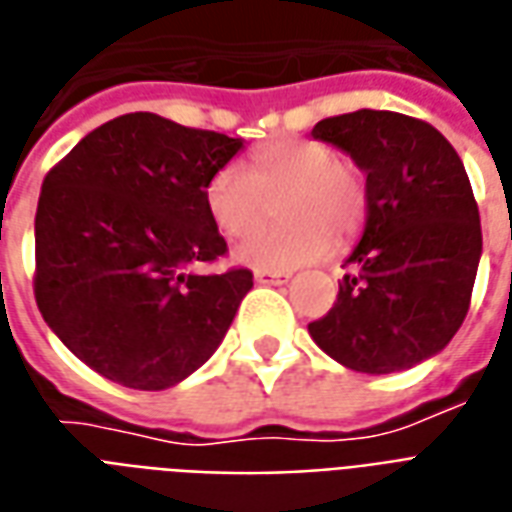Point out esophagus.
<instances>
[{"label":"esophagus","mask_w":512,"mask_h":512,"mask_svg":"<svg viewBox=\"0 0 512 512\" xmlns=\"http://www.w3.org/2000/svg\"><path fill=\"white\" fill-rule=\"evenodd\" d=\"M256 283H286L292 275L289 272H270V270H256Z\"/></svg>","instance_id":"obj_1"}]
</instances>
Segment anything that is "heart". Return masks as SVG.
<instances>
[{"label": "heart", "instance_id": "1", "mask_svg": "<svg viewBox=\"0 0 512 512\" xmlns=\"http://www.w3.org/2000/svg\"><path fill=\"white\" fill-rule=\"evenodd\" d=\"M278 204L283 226L256 231L234 248V259L253 270L292 272L322 261L333 245L357 234L365 218V182L360 171L338 160L322 141L286 138L261 147L248 171L220 166L204 188L212 223L226 237H242Z\"/></svg>", "mask_w": 512, "mask_h": 512}]
</instances>
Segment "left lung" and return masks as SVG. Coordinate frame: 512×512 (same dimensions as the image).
Segmentation results:
<instances>
[{"instance_id": "obj_1", "label": "left lung", "mask_w": 512, "mask_h": 512, "mask_svg": "<svg viewBox=\"0 0 512 512\" xmlns=\"http://www.w3.org/2000/svg\"><path fill=\"white\" fill-rule=\"evenodd\" d=\"M313 138L365 171L368 215L354 272L308 333L352 371H406L442 352L469 311L483 234L464 163L434 125L398 111L322 119Z\"/></svg>"}]
</instances>
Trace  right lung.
Here are the masks:
<instances>
[{"label":"right lung","mask_w":512,"mask_h":512,"mask_svg":"<svg viewBox=\"0 0 512 512\" xmlns=\"http://www.w3.org/2000/svg\"><path fill=\"white\" fill-rule=\"evenodd\" d=\"M240 149L242 138L136 111L87 133L48 171L35 215V300L92 371L166 390L220 346L253 272L193 267L226 253L204 188Z\"/></svg>","instance_id":"add662e5"}]
</instances>
